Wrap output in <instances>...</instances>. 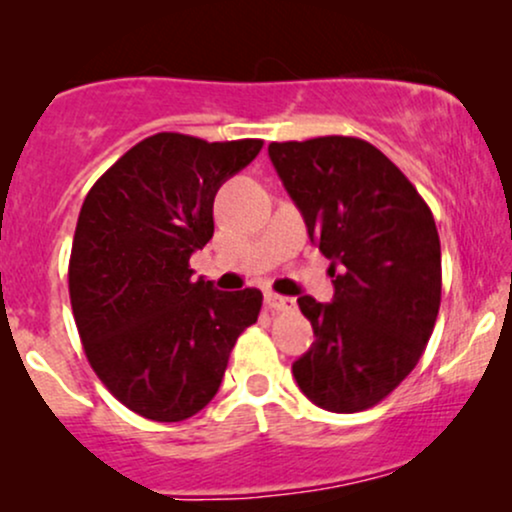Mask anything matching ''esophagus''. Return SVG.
<instances>
[{"instance_id": "1", "label": "esophagus", "mask_w": 512, "mask_h": 512, "mask_svg": "<svg viewBox=\"0 0 512 512\" xmlns=\"http://www.w3.org/2000/svg\"><path fill=\"white\" fill-rule=\"evenodd\" d=\"M264 303H267L269 310H286V308H293V305H296L293 298L279 296V293H274V291L264 293Z\"/></svg>"}]
</instances>
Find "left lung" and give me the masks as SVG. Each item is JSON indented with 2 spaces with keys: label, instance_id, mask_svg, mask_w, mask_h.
I'll list each match as a JSON object with an SVG mask.
<instances>
[{
  "label": "left lung",
  "instance_id": "left-lung-1",
  "mask_svg": "<svg viewBox=\"0 0 512 512\" xmlns=\"http://www.w3.org/2000/svg\"><path fill=\"white\" fill-rule=\"evenodd\" d=\"M269 158L334 276L332 303L298 298L315 342L293 378L320 409L375 407L414 370L436 325L443 276L431 209L363 139L272 142Z\"/></svg>",
  "mask_w": 512,
  "mask_h": 512
}]
</instances>
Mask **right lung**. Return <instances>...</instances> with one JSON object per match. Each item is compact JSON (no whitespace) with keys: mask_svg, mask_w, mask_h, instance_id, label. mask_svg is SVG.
<instances>
[{"mask_svg":"<svg viewBox=\"0 0 512 512\" xmlns=\"http://www.w3.org/2000/svg\"><path fill=\"white\" fill-rule=\"evenodd\" d=\"M260 149L262 139L158 132L84 199L69 257L76 330L101 383L144 419L173 424L207 407L257 322L262 293L195 281L190 255L214 236L219 187Z\"/></svg>","mask_w":512,"mask_h":512,"instance_id":"right-lung-1","label":"right lung"}]
</instances>
